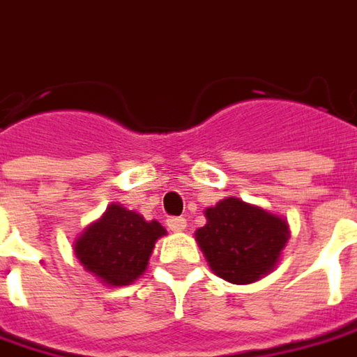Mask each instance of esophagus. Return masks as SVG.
<instances>
[{"label": "esophagus", "mask_w": 357, "mask_h": 357, "mask_svg": "<svg viewBox=\"0 0 357 357\" xmlns=\"http://www.w3.org/2000/svg\"><path fill=\"white\" fill-rule=\"evenodd\" d=\"M167 225H169V229L174 231V233H181V231L186 229V220H184V218H169V220H167Z\"/></svg>", "instance_id": "34e87169"}]
</instances>
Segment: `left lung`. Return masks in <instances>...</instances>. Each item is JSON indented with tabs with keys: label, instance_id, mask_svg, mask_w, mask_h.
Returning a JSON list of instances; mask_svg holds the SVG:
<instances>
[{
	"label": "left lung",
	"instance_id": "1",
	"mask_svg": "<svg viewBox=\"0 0 357 357\" xmlns=\"http://www.w3.org/2000/svg\"><path fill=\"white\" fill-rule=\"evenodd\" d=\"M206 225L194 233L215 276L229 284H252L270 274L289 241L287 221L235 196L204 210Z\"/></svg>",
	"mask_w": 357,
	"mask_h": 357
}]
</instances>
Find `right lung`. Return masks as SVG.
I'll return each instance as SVG.
<instances>
[{"label":"right lung","instance_id":"obj_1","mask_svg":"<svg viewBox=\"0 0 357 357\" xmlns=\"http://www.w3.org/2000/svg\"><path fill=\"white\" fill-rule=\"evenodd\" d=\"M167 235L159 221L112 202L99 220L77 235L73 252L89 274L108 287L134 284L146 272L157 239Z\"/></svg>","mask_w":357,"mask_h":357}]
</instances>
